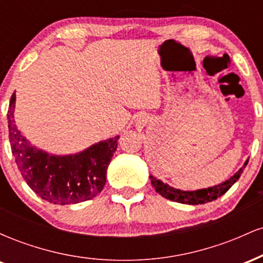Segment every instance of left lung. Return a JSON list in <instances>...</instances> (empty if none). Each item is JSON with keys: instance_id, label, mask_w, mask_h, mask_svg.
Segmentation results:
<instances>
[{"instance_id": "obj_1", "label": "left lung", "mask_w": 263, "mask_h": 263, "mask_svg": "<svg viewBox=\"0 0 263 263\" xmlns=\"http://www.w3.org/2000/svg\"><path fill=\"white\" fill-rule=\"evenodd\" d=\"M247 162H249V159H247V161L243 163L242 167H241L231 178H229L228 180L218 184V185L209 186V188L198 190H180L173 188L170 184L163 183L162 180L157 179V178L153 176H149L151 184H152L153 188L156 189V192L158 193V194H161L163 198L170 199L172 201H177V203L189 205L205 204L209 203V201L216 200V199L221 197V195H224L225 193L237 182V179L240 178L241 174H242L243 170H245V167L247 165Z\"/></svg>"}]
</instances>
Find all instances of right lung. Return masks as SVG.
Masks as SVG:
<instances>
[{"label": "right lung", "mask_w": 263, "mask_h": 263, "mask_svg": "<svg viewBox=\"0 0 263 263\" xmlns=\"http://www.w3.org/2000/svg\"><path fill=\"white\" fill-rule=\"evenodd\" d=\"M14 106L16 92L12 93L7 112L10 143L18 170L35 194L49 203L68 205L89 200L101 193L120 136L74 155H52L33 146L17 128Z\"/></svg>", "instance_id": "right-lung-1"}]
</instances>
